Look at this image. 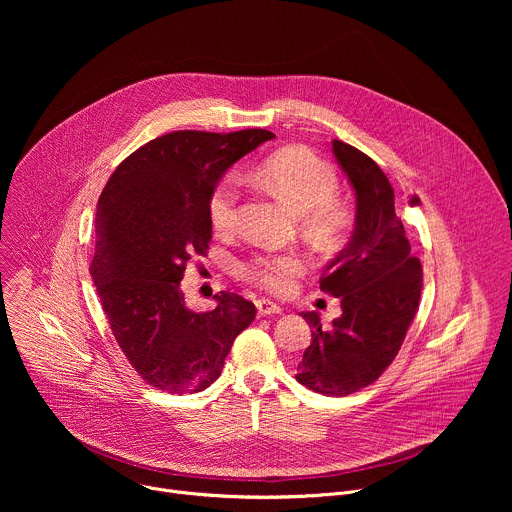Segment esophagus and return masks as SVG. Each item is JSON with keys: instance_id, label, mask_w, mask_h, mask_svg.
<instances>
[{"instance_id": "obj_1", "label": "esophagus", "mask_w": 512, "mask_h": 512, "mask_svg": "<svg viewBox=\"0 0 512 512\" xmlns=\"http://www.w3.org/2000/svg\"><path fill=\"white\" fill-rule=\"evenodd\" d=\"M283 310L277 306V304H273V302H269V300H259L257 302V314L263 318V316H273V314H281Z\"/></svg>"}]
</instances>
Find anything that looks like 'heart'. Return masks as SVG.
<instances>
[{"label":"heart","mask_w":512,"mask_h":512,"mask_svg":"<svg viewBox=\"0 0 512 512\" xmlns=\"http://www.w3.org/2000/svg\"><path fill=\"white\" fill-rule=\"evenodd\" d=\"M259 180L289 208L306 214L308 229L320 239H338L350 223L348 210L332 196L338 188L336 172L306 148L275 152L257 170ZM239 178L227 174L216 182L208 196V218L216 233H231L237 225ZM306 271V261L298 253L255 255L243 265L247 279L265 287L271 294H287L294 279Z\"/></svg>","instance_id":"b5f03b06"}]
</instances>
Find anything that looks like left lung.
Wrapping results in <instances>:
<instances>
[{"label":"left lung","mask_w":512,"mask_h":512,"mask_svg":"<svg viewBox=\"0 0 512 512\" xmlns=\"http://www.w3.org/2000/svg\"><path fill=\"white\" fill-rule=\"evenodd\" d=\"M332 152L354 198V231L326 265L320 289L340 298L342 316L322 326L304 312L312 344L296 379L322 395L344 397L375 383L397 356L421 296V263L395 214L385 172L352 145L334 139Z\"/></svg>","instance_id":"obj_1"}]
</instances>
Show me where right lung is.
Here are the masks:
<instances>
[{"label":"right lung","instance_id":"right-lung-1","mask_svg":"<svg viewBox=\"0 0 512 512\" xmlns=\"http://www.w3.org/2000/svg\"><path fill=\"white\" fill-rule=\"evenodd\" d=\"M273 137L267 129L166 133L123 160L99 196L91 275L123 354L160 391L210 387L255 320V306L231 291L216 294L210 312L190 310L180 281L212 239V188Z\"/></svg>","mask_w":512,"mask_h":512}]
</instances>
